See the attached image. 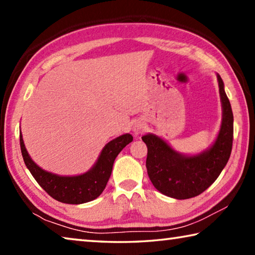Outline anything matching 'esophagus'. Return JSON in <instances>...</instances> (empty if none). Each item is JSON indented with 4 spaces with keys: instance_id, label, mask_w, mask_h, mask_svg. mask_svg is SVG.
Here are the masks:
<instances>
[{
    "instance_id": "esophagus-1",
    "label": "esophagus",
    "mask_w": 255,
    "mask_h": 255,
    "mask_svg": "<svg viewBox=\"0 0 255 255\" xmlns=\"http://www.w3.org/2000/svg\"><path fill=\"white\" fill-rule=\"evenodd\" d=\"M132 130L136 135H139V133H141L145 130V124L143 122H137L135 125H133Z\"/></svg>"
}]
</instances>
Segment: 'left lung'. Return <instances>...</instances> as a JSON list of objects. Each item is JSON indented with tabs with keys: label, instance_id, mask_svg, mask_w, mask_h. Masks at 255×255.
Masks as SVG:
<instances>
[{
	"label": "left lung",
	"instance_id": "8db88e82",
	"mask_svg": "<svg viewBox=\"0 0 255 255\" xmlns=\"http://www.w3.org/2000/svg\"><path fill=\"white\" fill-rule=\"evenodd\" d=\"M223 118L215 143L199 154L183 155L154 133L141 137L147 146L146 169L159 192L175 199H189L200 195L213 184L228 162L233 146V111L217 74Z\"/></svg>",
	"mask_w": 255,
	"mask_h": 255
}]
</instances>
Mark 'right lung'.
Here are the masks:
<instances>
[{"label": "right lung", "instance_id": "1", "mask_svg": "<svg viewBox=\"0 0 255 255\" xmlns=\"http://www.w3.org/2000/svg\"><path fill=\"white\" fill-rule=\"evenodd\" d=\"M132 141L130 133H125L109 141L99 155L98 161L88 172L80 175L62 176L42 170L34 163L23 143L20 132V147L25 166L34 180L50 197L64 204L80 205L92 201L101 195L108 183L117 155Z\"/></svg>", "mask_w": 255, "mask_h": 255}]
</instances>
